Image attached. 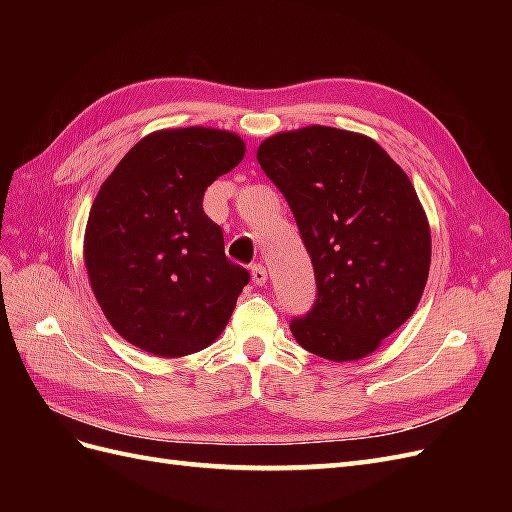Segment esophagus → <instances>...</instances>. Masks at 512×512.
<instances>
[{"label": "esophagus", "instance_id": "34e87169", "mask_svg": "<svg viewBox=\"0 0 512 512\" xmlns=\"http://www.w3.org/2000/svg\"><path fill=\"white\" fill-rule=\"evenodd\" d=\"M267 277H269V273H267L265 267H262V265H254L252 267V282L256 286H265L267 284Z\"/></svg>", "mask_w": 512, "mask_h": 512}]
</instances>
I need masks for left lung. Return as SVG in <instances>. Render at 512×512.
I'll return each instance as SVG.
<instances>
[{"label": "left lung", "instance_id": "8db88e82", "mask_svg": "<svg viewBox=\"0 0 512 512\" xmlns=\"http://www.w3.org/2000/svg\"><path fill=\"white\" fill-rule=\"evenodd\" d=\"M256 158L316 273L318 299L290 322L294 339L333 363L363 359L414 314L429 277L431 230L412 181L374 138L329 126L269 136Z\"/></svg>", "mask_w": 512, "mask_h": 512}]
</instances>
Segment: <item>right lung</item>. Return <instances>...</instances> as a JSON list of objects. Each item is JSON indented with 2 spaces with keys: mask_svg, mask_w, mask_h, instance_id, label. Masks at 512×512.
<instances>
[{
  "mask_svg": "<svg viewBox=\"0 0 512 512\" xmlns=\"http://www.w3.org/2000/svg\"><path fill=\"white\" fill-rule=\"evenodd\" d=\"M243 156L235 132L158 130L102 183L85 228V267L106 320L132 346L173 359L226 329L250 273L226 258L203 196Z\"/></svg>",
  "mask_w": 512,
  "mask_h": 512,
  "instance_id": "1",
  "label": "right lung"
}]
</instances>
